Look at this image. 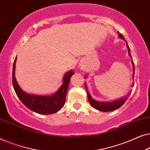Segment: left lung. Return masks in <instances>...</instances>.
Wrapping results in <instances>:
<instances>
[{
    "label": "left lung",
    "mask_w": 150,
    "mask_h": 150,
    "mask_svg": "<svg viewBox=\"0 0 150 150\" xmlns=\"http://www.w3.org/2000/svg\"><path fill=\"white\" fill-rule=\"evenodd\" d=\"M118 34H119V37H120V38L123 39V40H125L124 37L123 36V35L122 33H120V32H117ZM127 48L128 49V54L130 55L131 58H132V57H131V54H130V48H129V46H128V44H127ZM132 65H133V69H134V71H133V76H134V62H133L132 61ZM134 85V84H133ZM85 89L87 90V96H88V100H89V103L91 105L93 106L94 108H96V109H97L98 110H100V111H104V112H108V111H111V110H116L119 108L120 107H121L123 104H124L126 101L128 99V98L129 97V96H130V94H128V96H126V98H122V99L121 100H118L117 101H114V102H97L95 100H93V98H91V96H90V94L89 92L87 91V87L86 85L85 84ZM131 93V92H130Z\"/></svg>",
    "instance_id": "8db88e82"
}]
</instances>
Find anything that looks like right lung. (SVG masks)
Instances as JSON below:
<instances>
[{
    "label": "right lung",
    "instance_id": "add662e5",
    "mask_svg": "<svg viewBox=\"0 0 150 150\" xmlns=\"http://www.w3.org/2000/svg\"><path fill=\"white\" fill-rule=\"evenodd\" d=\"M15 59L13 66V73H12V83L15 90L16 95L21 100V102L28 108L33 111L40 114L50 115L59 111L64 105L66 100V94L69 85V81L71 76L74 74L72 71L65 74L63 78V84L60 87L59 91L53 96H40L30 95L24 92L19 87L16 81L14 71L16 65Z\"/></svg>",
    "mask_w": 150,
    "mask_h": 150
}]
</instances>
